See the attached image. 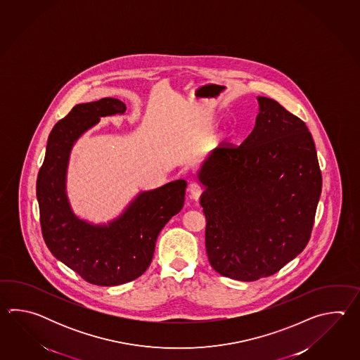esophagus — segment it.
Segmentation results:
<instances>
[{
	"label": "esophagus",
	"instance_id": "esophagus-1",
	"mask_svg": "<svg viewBox=\"0 0 360 360\" xmlns=\"http://www.w3.org/2000/svg\"><path fill=\"white\" fill-rule=\"evenodd\" d=\"M202 186L197 183H191L189 185V193H191V198L194 199V200H197V199L200 197V194H202Z\"/></svg>",
	"mask_w": 360,
	"mask_h": 360
}]
</instances>
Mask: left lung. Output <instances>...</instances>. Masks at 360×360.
<instances>
[{"mask_svg": "<svg viewBox=\"0 0 360 360\" xmlns=\"http://www.w3.org/2000/svg\"><path fill=\"white\" fill-rule=\"evenodd\" d=\"M257 103L245 141L216 148L197 172L208 261L219 274L243 282L273 276L302 252L321 193L305 122L276 100L257 96Z\"/></svg>", "mask_w": 360, "mask_h": 360, "instance_id": "obj_1", "label": "left lung"}]
</instances>
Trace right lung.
Returning <instances> with one entry per match:
<instances>
[{
  "instance_id": "add662e5",
  "label": "right lung",
  "mask_w": 360,
  "mask_h": 360,
  "mask_svg": "<svg viewBox=\"0 0 360 360\" xmlns=\"http://www.w3.org/2000/svg\"><path fill=\"white\" fill-rule=\"evenodd\" d=\"M124 112L126 104L115 98L73 107L49 135L36 188L42 236L50 252L86 282L105 287L144 274L158 234L183 208L186 189V181L180 179L140 191L122 214L107 224H92L75 214L67 193L70 152L101 117Z\"/></svg>"
}]
</instances>
